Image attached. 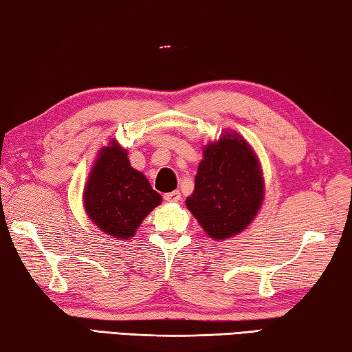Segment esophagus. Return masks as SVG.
<instances>
[{"mask_svg": "<svg viewBox=\"0 0 352 352\" xmlns=\"http://www.w3.org/2000/svg\"><path fill=\"white\" fill-rule=\"evenodd\" d=\"M164 199L166 202H179L181 201V192H170V193H165L164 195Z\"/></svg>", "mask_w": 352, "mask_h": 352, "instance_id": "obj_1", "label": "esophagus"}]
</instances>
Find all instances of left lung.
<instances>
[{
  "label": "left lung",
  "mask_w": 352,
  "mask_h": 352,
  "mask_svg": "<svg viewBox=\"0 0 352 352\" xmlns=\"http://www.w3.org/2000/svg\"><path fill=\"white\" fill-rule=\"evenodd\" d=\"M263 175L248 142L226 133L204 148L188 210L213 239L236 235L250 224L263 202Z\"/></svg>",
  "instance_id": "1"
}]
</instances>
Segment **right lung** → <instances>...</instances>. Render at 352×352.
<instances>
[{
	"label": "right lung",
	"mask_w": 352,
	"mask_h": 352,
	"mask_svg": "<svg viewBox=\"0 0 352 352\" xmlns=\"http://www.w3.org/2000/svg\"><path fill=\"white\" fill-rule=\"evenodd\" d=\"M160 201L146 177L129 165L122 146L114 142L98 153L85 188L86 212L98 229L122 239L133 236Z\"/></svg>",
	"instance_id": "1"
}]
</instances>
